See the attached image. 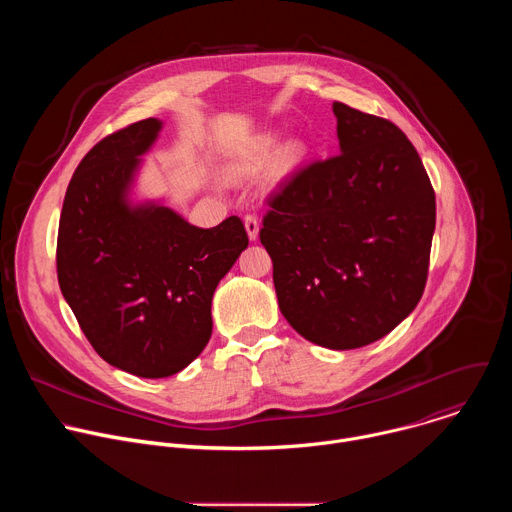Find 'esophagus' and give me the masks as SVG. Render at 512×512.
<instances>
[{
  "label": "esophagus",
  "mask_w": 512,
  "mask_h": 512,
  "mask_svg": "<svg viewBox=\"0 0 512 512\" xmlns=\"http://www.w3.org/2000/svg\"><path fill=\"white\" fill-rule=\"evenodd\" d=\"M245 229L251 241H255L259 237V218L255 214H247L245 216Z\"/></svg>",
  "instance_id": "34e87169"
}]
</instances>
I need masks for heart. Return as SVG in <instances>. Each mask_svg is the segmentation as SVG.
Segmentation results:
<instances>
[{"mask_svg":"<svg viewBox=\"0 0 512 512\" xmlns=\"http://www.w3.org/2000/svg\"><path fill=\"white\" fill-rule=\"evenodd\" d=\"M271 152H273V139H269V137L261 139V141H259V145H257L255 154H253V158H251V162H249V168H257V166H261L265 160H269ZM298 152H300V148H298L296 143H287L285 148H283V152H281V162H283L285 166L294 164V162H296V158H298Z\"/></svg>","mask_w":512,"mask_h":512,"instance_id":"b5f03b06","label":"heart"}]
</instances>
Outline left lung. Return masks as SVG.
<instances>
[{"instance_id":"8db88e82","label":"left lung","mask_w":512,"mask_h":512,"mask_svg":"<svg viewBox=\"0 0 512 512\" xmlns=\"http://www.w3.org/2000/svg\"><path fill=\"white\" fill-rule=\"evenodd\" d=\"M340 154L279 182L259 239L285 320L332 350L367 346L423 296L435 194L407 135L334 103Z\"/></svg>"}]
</instances>
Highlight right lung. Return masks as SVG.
Here are the masks:
<instances>
[{
  "label": "right lung",
  "mask_w": 512,
  "mask_h": 512,
  "mask_svg": "<svg viewBox=\"0 0 512 512\" xmlns=\"http://www.w3.org/2000/svg\"><path fill=\"white\" fill-rule=\"evenodd\" d=\"M160 129L154 117L131 123L81 160L56 243L60 291L87 340L143 379L176 375L204 350L214 289L249 245L239 216L198 229L158 202L131 204L139 156Z\"/></svg>",
  "instance_id": "1"
}]
</instances>
